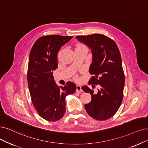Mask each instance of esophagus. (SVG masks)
Here are the masks:
<instances>
[{
	"mask_svg": "<svg viewBox=\"0 0 148 148\" xmlns=\"http://www.w3.org/2000/svg\"><path fill=\"white\" fill-rule=\"evenodd\" d=\"M76 92H78V93L82 92V90L81 86H79V85L76 86Z\"/></svg>",
	"mask_w": 148,
	"mask_h": 148,
	"instance_id": "esophagus-1",
	"label": "esophagus"
}]
</instances>
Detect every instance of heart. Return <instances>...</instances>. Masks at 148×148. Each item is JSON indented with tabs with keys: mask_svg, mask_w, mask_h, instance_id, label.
Returning <instances> with one entry per match:
<instances>
[{
	"mask_svg": "<svg viewBox=\"0 0 148 148\" xmlns=\"http://www.w3.org/2000/svg\"><path fill=\"white\" fill-rule=\"evenodd\" d=\"M77 49H87V47L86 45H83V44H79L76 47Z\"/></svg>",
	"mask_w": 148,
	"mask_h": 148,
	"instance_id": "1",
	"label": "heart"
}]
</instances>
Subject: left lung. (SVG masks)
I'll list each match as a JSON object with an SVG mask.
<instances>
[{"mask_svg": "<svg viewBox=\"0 0 148 148\" xmlns=\"http://www.w3.org/2000/svg\"><path fill=\"white\" fill-rule=\"evenodd\" d=\"M92 50V62L88 84L94 88L99 85L97 93L84 86V92L91 95V101L84 105L88 115L97 120H106L119 110L123 98L125 73L120 50L115 41L101 34L76 36Z\"/></svg>", "mask_w": 148, "mask_h": 148, "instance_id": "left-lung-1", "label": "left lung"}]
</instances>
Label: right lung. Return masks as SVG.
<instances>
[{
  "instance_id": "obj_1",
  "label": "right lung",
  "mask_w": 148,
  "mask_h": 148,
  "mask_svg": "<svg viewBox=\"0 0 148 148\" xmlns=\"http://www.w3.org/2000/svg\"><path fill=\"white\" fill-rule=\"evenodd\" d=\"M73 36L46 35L33 44L29 56L27 81L32 103L44 120L56 121L66 112L65 98L76 91L73 82L68 81L59 87L55 84L53 70L58 67V53Z\"/></svg>"
}]
</instances>
